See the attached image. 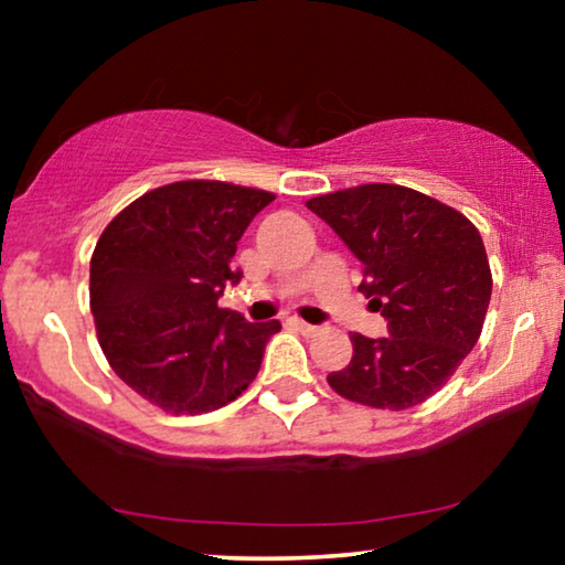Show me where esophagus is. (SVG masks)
I'll return each mask as SVG.
<instances>
[{
	"label": "esophagus",
	"mask_w": 565,
	"mask_h": 565,
	"mask_svg": "<svg viewBox=\"0 0 565 565\" xmlns=\"http://www.w3.org/2000/svg\"><path fill=\"white\" fill-rule=\"evenodd\" d=\"M288 323L292 329H298V331H303V334H313L316 331V327L313 323H306L303 319H298V316H292V319H288Z\"/></svg>",
	"instance_id": "34e87169"
}]
</instances>
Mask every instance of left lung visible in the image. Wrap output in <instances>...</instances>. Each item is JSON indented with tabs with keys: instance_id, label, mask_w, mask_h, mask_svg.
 <instances>
[{
	"instance_id": "1",
	"label": "left lung",
	"mask_w": 565,
	"mask_h": 565,
	"mask_svg": "<svg viewBox=\"0 0 565 565\" xmlns=\"http://www.w3.org/2000/svg\"><path fill=\"white\" fill-rule=\"evenodd\" d=\"M362 262L360 292L388 334H352L329 373L339 396L404 412L443 388L481 337L491 300L483 238L466 215L404 184H360L306 203Z\"/></svg>"
}]
</instances>
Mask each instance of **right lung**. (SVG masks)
Segmentation results:
<instances>
[{
	"mask_svg": "<svg viewBox=\"0 0 565 565\" xmlns=\"http://www.w3.org/2000/svg\"><path fill=\"white\" fill-rule=\"evenodd\" d=\"M273 192L184 180L146 192L107 223L89 262L99 347L122 383L167 414L231 404L257 377L280 321L218 308L238 238Z\"/></svg>",
	"mask_w": 565,
	"mask_h": 565,
	"instance_id": "add662e5",
	"label": "right lung"
}]
</instances>
